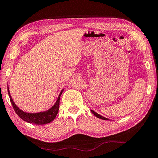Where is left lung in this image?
<instances>
[{
	"mask_svg": "<svg viewBox=\"0 0 158 158\" xmlns=\"http://www.w3.org/2000/svg\"><path fill=\"white\" fill-rule=\"evenodd\" d=\"M91 112H92V114H93L95 115V116H96L97 117H98V118H99V119H104V120H109V119H108L107 118H105V117H104L101 116V115H99V114H97V112H94V111H93V110H91Z\"/></svg>",
	"mask_w": 158,
	"mask_h": 158,
	"instance_id": "left-lung-1",
	"label": "left lung"
}]
</instances>
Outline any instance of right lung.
Instances as JSON below:
<instances>
[{
	"label": "right lung",
	"instance_id": "1",
	"mask_svg": "<svg viewBox=\"0 0 158 158\" xmlns=\"http://www.w3.org/2000/svg\"><path fill=\"white\" fill-rule=\"evenodd\" d=\"M64 89L61 91V93H60L59 97H58L57 101L54 106H52V108L49 109V110L46 111V112H39V113H27L25 112H23V111L20 110V109L18 107V106L15 105L14 102L13 101L11 98V96H10L9 89H8V95H9L10 100L11 102L12 106L13 107V110L15 112V113L18 114L20 118L23 119V120L27 122V123L34 124H45L51 123V122L54 120L56 117L58 111H59V99L60 97L63 92Z\"/></svg>",
	"mask_w": 158,
	"mask_h": 158
}]
</instances>
